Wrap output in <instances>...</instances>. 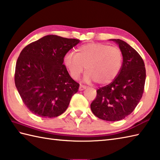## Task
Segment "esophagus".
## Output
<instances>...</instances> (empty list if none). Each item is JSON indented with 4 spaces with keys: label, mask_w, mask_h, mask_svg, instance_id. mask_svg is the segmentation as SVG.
Here are the masks:
<instances>
[{
    "label": "esophagus",
    "mask_w": 160,
    "mask_h": 160,
    "mask_svg": "<svg viewBox=\"0 0 160 160\" xmlns=\"http://www.w3.org/2000/svg\"><path fill=\"white\" fill-rule=\"evenodd\" d=\"M86 89V87L84 86V85H82V84H80V87H79V90L80 91H83L84 89Z\"/></svg>",
    "instance_id": "34e87169"
}]
</instances>
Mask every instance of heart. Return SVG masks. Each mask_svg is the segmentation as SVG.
Masks as SVG:
<instances>
[{"mask_svg":"<svg viewBox=\"0 0 160 160\" xmlns=\"http://www.w3.org/2000/svg\"><path fill=\"white\" fill-rule=\"evenodd\" d=\"M123 55L115 46L103 43H87L78 48L76 54L68 52L64 58V64L70 76L78 80L87 70L84 79L87 83L96 82L105 84L112 82L121 68Z\"/></svg>","mask_w":160,"mask_h":160,"instance_id":"1","label":"heart"}]
</instances>
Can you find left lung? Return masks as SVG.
I'll return each instance as SVG.
<instances>
[{
    "mask_svg": "<svg viewBox=\"0 0 160 160\" xmlns=\"http://www.w3.org/2000/svg\"><path fill=\"white\" fill-rule=\"evenodd\" d=\"M117 43L123 55V64L118 76L112 82L97 92L91 109L96 117L108 121H117L130 115L143 96L146 68L140 55L126 42Z\"/></svg>",
    "mask_w": 160,
    "mask_h": 160,
    "instance_id": "obj_1",
    "label": "left lung"
}]
</instances>
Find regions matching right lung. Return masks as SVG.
Listing matches in <instances>:
<instances>
[{"label":"right lung","mask_w":160,"mask_h":160,"mask_svg":"<svg viewBox=\"0 0 160 160\" xmlns=\"http://www.w3.org/2000/svg\"><path fill=\"white\" fill-rule=\"evenodd\" d=\"M80 42L51 34L22 50L16 64L15 85L34 114L54 118L67 109L80 84L68 74L64 58Z\"/></svg>","instance_id":"right-lung-1"}]
</instances>
